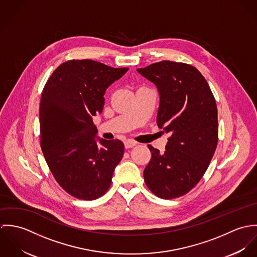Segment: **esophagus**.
<instances>
[{
	"label": "esophagus",
	"instance_id": "esophagus-1",
	"mask_svg": "<svg viewBox=\"0 0 257 257\" xmlns=\"http://www.w3.org/2000/svg\"><path fill=\"white\" fill-rule=\"evenodd\" d=\"M136 146H137V143L134 142V141L128 140V141L124 142V147L125 148H132V147H136Z\"/></svg>",
	"mask_w": 257,
	"mask_h": 257
}]
</instances>
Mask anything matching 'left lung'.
I'll return each instance as SVG.
<instances>
[{
  "mask_svg": "<svg viewBox=\"0 0 257 257\" xmlns=\"http://www.w3.org/2000/svg\"><path fill=\"white\" fill-rule=\"evenodd\" d=\"M138 72L159 93L156 122L170 134L165 151L148 145L144 171L148 189L161 199L188 193L205 174L218 145V110L208 82L192 65L164 60Z\"/></svg>",
  "mask_w": 257,
  "mask_h": 257,
  "instance_id": "8db88e82",
  "label": "left lung"
}]
</instances>
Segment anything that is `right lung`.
<instances>
[{
	"label": "right lung",
	"mask_w": 257,
	"mask_h": 257,
	"mask_svg": "<svg viewBox=\"0 0 257 257\" xmlns=\"http://www.w3.org/2000/svg\"><path fill=\"white\" fill-rule=\"evenodd\" d=\"M127 70L90 59L69 60L54 70L43 88L40 147L57 183L75 198L103 196L122 158L123 144L97 138L92 117L102 112L107 88Z\"/></svg>",
	"instance_id": "obj_1"
}]
</instances>
